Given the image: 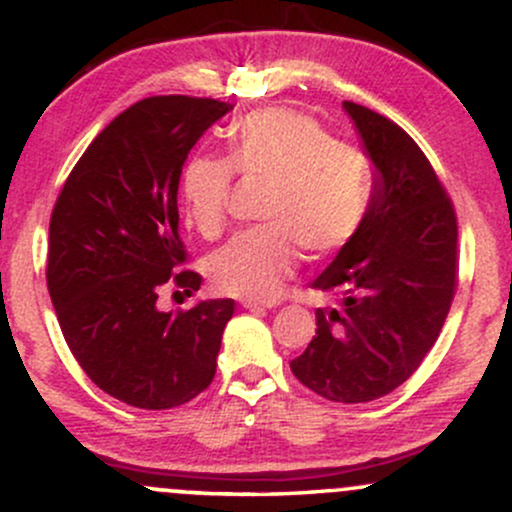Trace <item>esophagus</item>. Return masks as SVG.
Instances as JSON below:
<instances>
[{"label":"esophagus","instance_id":"1","mask_svg":"<svg viewBox=\"0 0 512 512\" xmlns=\"http://www.w3.org/2000/svg\"><path fill=\"white\" fill-rule=\"evenodd\" d=\"M240 305H243L245 310H264V308H274L276 301H252V298H243Z\"/></svg>","mask_w":512,"mask_h":512}]
</instances>
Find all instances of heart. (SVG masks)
Segmentation results:
<instances>
[{
	"instance_id": "1",
	"label": "heart",
	"mask_w": 512,
	"mask_h": 512,
	"mask_svg": "<svg viewBox=\"0 0 512 512\" xmlns=\"http://www.w3.org/2000/svg\"><path fill=\"white\" fill-rule=\"evenodd\" d=\"M233 173L267 185L264 226L211 252L204 272L216 293L252 301H269L284 289L301 250L322 260L349 245L366 223L375 190L366 151L334 142L296 110H257L231 129L228 158L197 154L182 166L185 221L204 238L221 231Z\"/></svg>"
}]
</instances>
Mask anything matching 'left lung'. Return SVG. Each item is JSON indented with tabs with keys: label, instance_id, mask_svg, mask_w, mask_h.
Returning <instances> with one entry per match:
<instances>
[{
	"label": "left lung",
	"instance_id": "left-lung-1",
	"mask_svg": "<svg viewBox=\"0 0 512 512\" xmlns=\"http://www.w3.org/2000/svg\"><path fill=\"white\" fill-rule=\"evenodd\" d=\"M344 110L373 161V202L358 236L313 281L337 303L315 310V337L291 370L320 397L361 404L402 385L436 344L457 286V219L402 127L358 103Z\"/></svg>",
	"mask_w": 512,
	"mask_h": 512
}]
</instances>
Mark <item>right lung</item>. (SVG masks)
<instances>
[{
    "label": "right lung",
    "instance_id": "right-lung-1",
    "mask_svg": "<svg viewBox=\"0 0 512 512\" xmlns=\"http://www.w3.org/2000/svg\"><path fill=\"white\" fill-rule=\"evenodd\" d=\"M233 110L214 98L134 103L79 158L50 219L48 291L67 346L110 397L173 409L211 385L233 298L161 313L163 286L187 296L202 276L178 272V185L187 154Z\"/></svg>",
    "mask_w": 512,
    "mask_h": 512
}]
</instances>
